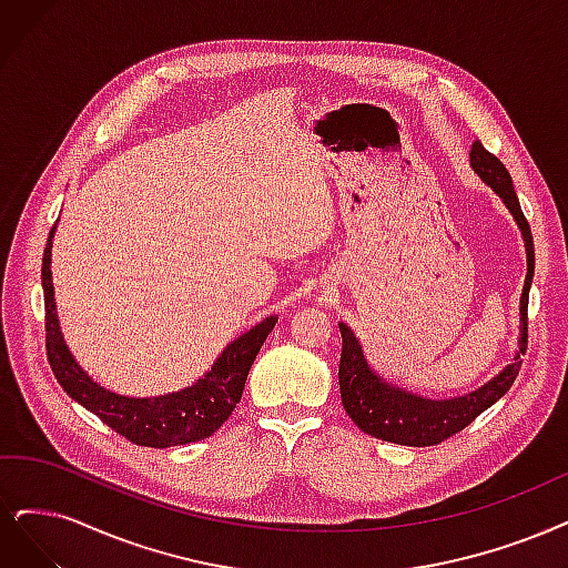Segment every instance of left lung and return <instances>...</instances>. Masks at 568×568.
<instances>
[{"label":"left lung","mask_w":568,"mask_h":568,"mask_svg":"<svg viewBox=\"0 0 568 568\" xmlns=\"http://www.w3.org/2000/svg\"><path fill=\"white\" fill-rule=\"evenodd\" d=\"M473 171L494 189V194L506 203L513 220L517 222L524 250H527V278H524L519 297V342L510 365L503 367L494 379L466 395L433 400L418 393L405 390L386 382L365 358L361 339L355 337L346 323H339L342 332V361H339V390L346 414L363 433L386 439V443L405 447H430L443 439L464 430L475 418L498 403L517 379L521 367V355L527 351V306L529 290L534 281V239L527 217L521 213L519 199L515 194L513 178L494 154H489L479 140L470 150Z\"/></svg>","instance_id":"left-lung-1"}]
</instances>
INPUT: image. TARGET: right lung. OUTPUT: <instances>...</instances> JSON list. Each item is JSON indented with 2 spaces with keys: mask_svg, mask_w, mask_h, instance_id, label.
I'll list each match as a JSON object with an SVG mask.
<instances>
[{
  "mask_svg": "<svg viewBox=\"0 0 568 568\" xmlns=\"http://www.w3.org/2000/svg\"><path fill=\"white\" fill-rule=\"evenodd\" d=\"M53 234L55 224L47 241L44 262H41V287H44L47 306V355L58 384L65 388L72 400L100 416L112 430L140 447L165 449L199 443V439L213 435L241 403L247 372L268 332L278 323V316H266L241 337L229 342L217 361L192 386L152 397L114 393L93 382L81 369L62 337L51 276Z\"/></svg>",
  "mask_w": 568,
  "mask_h": 568,
  "instance_id": "add662e5",
  "label": "right lung"
}]
</instances>
